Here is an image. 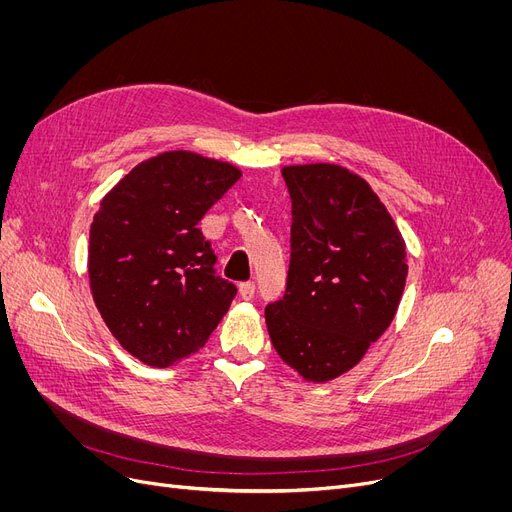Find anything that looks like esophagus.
I'll use <instances>...</instances> for the list:
<instances>
[{"label": "esophagus", "instance_id": "obj_1", "mask_svg": "<svg viewBox=\"0 0 512 512\" xmlns=\"http://www.w3.org/2000/svg\"><path fill=\"white\" fill-rule=\"evenodd\" d=\"M238 294H240V299L251 301L255 297V282H242L238 286Z\"/></svg>", "mask_w": 512, "mask_h": 512}]
</instances>
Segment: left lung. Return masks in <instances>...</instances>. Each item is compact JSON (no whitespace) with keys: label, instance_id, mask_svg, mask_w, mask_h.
Returning <instances> with one entry per match:
<instances>
[{"label":"left lung","instance_id":"left-lung-1","mask_svg":"<svg viewBox=\"0 0 512 512\" xmlns=\"http://www.w3.org/2000/svg\"><path fill=\"white\" fill-rule=\"evenodd\" d=\"M292 199L284 299L265 307L280 359L307 382L353 369L396 315L407 245L367 180L336 164L284 166Z\"/></svg>","mask_w":512,"mask_h":512}]
</instances>
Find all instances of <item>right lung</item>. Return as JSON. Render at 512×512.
Listing matches in <instances>:
<instances>
[{
    "instance_id": "1",
    "label": "right lung",
    "mask_w": 512,
    "mask_h": 512,
    "mask_svg": "<svg viewBox=\"0 0 512 512\" xmlns=\"http://www.w3.org/2000/svg\"><path fill=\"white\" fill-rule=\"evenodd\" d=\"M242 172L193 151L134 166L101 201L89 234L93 301L124 351L151 367L197 353L236 294L215 276L197 228Z\"/></svg>"
}]
</instances>
